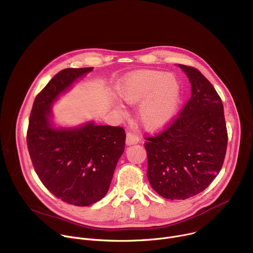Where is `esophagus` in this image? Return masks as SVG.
<instances>
[{"instance_id": "34e87169", "label": "esophagus", "mask_w": 253, "mask_h": 253, "mask_svg": "<svg viewBox=\"0 0 253 253\" xmlns=\"http://www.w3.org/2000/svg\"><path fill=\"white\" fill-rule=\"evenodd\" d=\"M138 142H139V138L136 135H134L130 132H127V134H126V144H127V145H133V144H137Z\"/></svg>"}]
</instances>
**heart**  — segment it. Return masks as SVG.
Returning <instances> with one entry per match:
<instances>
[{
    "instance_id": "b5f03b06",
    "label": "heart",
    "mask_w": 253,
    "mask_h": 253,
    "mask_svg": "<svg viewBox=\"0 0 253 253\" xmlns=\"http://www.w3.org/2000/svg\"><path fill=\"white\" fill-rule=\"evenodd\" d=\"M121 100L131 106L140 105L138 120L148 131H159L174 119L181 86L178 79L160 70H140L124 77L119 86Z\"/></svg>"
}]
</instances>
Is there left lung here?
<instances>
[{
    "mask_svg": "<svg viewBox=\"0 0 253 253\" xmlns=\"http://www.w3.org/2000/svg\"><path fill=\"white\" fill-rule=\"evenodd\" d=\"M178 67L191 84V97L171 126L145 144L149 183L171 200H184L207 188L221 170L227 147L217 92L197 69Z\"/></svg>",
    "mask_w": 253,
    "mask_h": 253,
    "instance_id": "8db88e82",
    "label": "left lung"
}]
</instances>
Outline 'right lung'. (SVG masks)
Listing matches in <instances>:
<instances>
[{"label": "right lung", "mask_w": 253, "mask_h": 253, "mask_svg": "<svg viewBox=\"0 0 253 253\" xmlns=\"http://www.w3.org/2000/svg\"><path fill=\"white\" fill-rule=\"evenodd\" d=\"M93 68L64 69L36 97L27 134L28 150L45 187L64 202L88 206L109 190L125 148L121 127L93 120L63 127L54 122L53 105Z\"/></svg>", "instance_id": "right-lung-1"}]
</instances>
